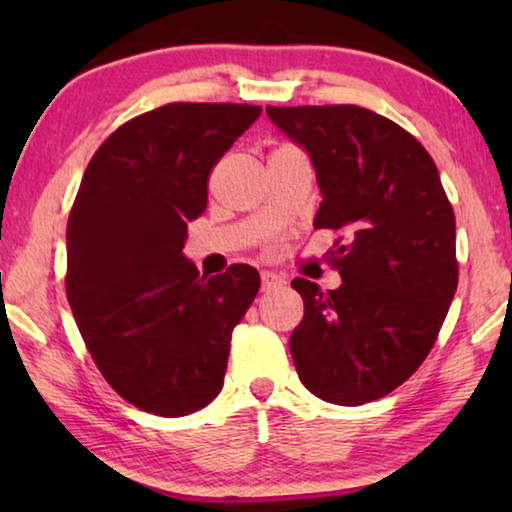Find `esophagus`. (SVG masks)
Wrapping results in <instances>:
<instances>
[{"instance_id": "obj_1", "label": "esophagus", "mask_w": 512, "mask_h": 512, "mask_svg": "<svg viewBox=\"0 0 512 512\" xmlns=\"http://www.w3.org/2000/svg\"><path fill=\"white\" fill-rule=\"evenodd\" d=\"M286 282L279 275H275V272H261V289L265 291V293H270V291H277V289H282Z\"/></svg>"}]
</instances>
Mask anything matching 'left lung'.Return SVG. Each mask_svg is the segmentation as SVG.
I'll return each instance as SVG.
<instances>
[{"label":"left lung","instance_id":"1","mask_svg":"<svg viewBox=\"0 0 512 512\" xmlns=\"http://www.w3.org/2000/svg\"><path fill=\"white\" fill-rule=\"evenodd\" d=\"M265 114L312 160L314 228L347 237L335 242L338 289L291 282L305 303L289 340L298 377L326 403L377 401L422 366L457 291V226L438 167L401 125L354 104Z\"/></svg>","mask_w":512,"mask_h":512}]
</instances>
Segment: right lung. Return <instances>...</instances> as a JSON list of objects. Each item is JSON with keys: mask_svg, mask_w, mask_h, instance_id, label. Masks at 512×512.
I'll list each match as a JSON object with an SVG mask.
<instances>
[{"mask_svg": "<svg viewBox=\"0 0 512 512\" xmlns=\"http://www.w3.org/2000/svg\"><path fill=\"white\" fill-rule=\"evenodd\" d=\"M258 116L249 104L146 111L95 151L76 193L69 307L104 380L153 415H191L219 396L230 335L261 286L251 265L207 277L184 256L209 172Z\"/></svg>", "mask_w": 512, "mask_h": 512, "instance_id": "1", "label": "right lung"}]
</instances>
